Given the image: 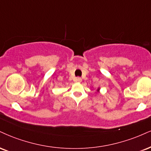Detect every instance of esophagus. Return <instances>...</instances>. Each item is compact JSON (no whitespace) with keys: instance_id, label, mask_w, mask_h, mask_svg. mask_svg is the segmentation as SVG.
Listing matches in <instances>:
<instances>
[{"instance_id":"1","label":"esophagus","mask_w":151,"mask_h":151,"mask_svg":"<svg viewBox=\"0 0 151 151\" xmlns=\"http://www.w3.org/2000/svg\"><path fill=\"white\" fill-rule=\"evenodd\" d=\"M76 81H77V82H81L82 79H81V77H77V79H76Z\"/></svg>"}]
</instances>
